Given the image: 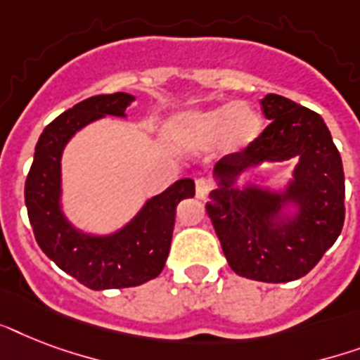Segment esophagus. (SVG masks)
<instances>
[{"instance_id":"34e87169","label":"esophagus","mask_w":360,"mask_h":360,"mask_svg":"<svg viewBox=\"0 0 360 360\" xmlns=\"http://www.w3.org/2000/svg\"><path fill=\"white\" fill-rule=\"evenodd\" d=\"M209 191H211V183H209L205 177H200L196 179V196L200 200H205L209 196Z\"/></svg>"}]
</instances>
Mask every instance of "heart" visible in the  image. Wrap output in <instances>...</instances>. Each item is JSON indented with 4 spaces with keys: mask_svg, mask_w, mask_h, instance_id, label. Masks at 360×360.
Wrapping results in <instances>:
<instances>
[{
    "mask_svg": "<svg viewBox=\"0 0 360 360\" xmlns=\"http://www.w3.org/2000/svg\"><path fill=\"white\" fill-rule=\"evenodd\" d=\"M169 132L188 147H207L220 138L226 149H240L259 136L262 117L246 104H228L177 115L169 123Z\"/></svg>",
    "mask_w": 360,
    "mask_h": 360,
    "instance_id": "b5f03b06",
    "label": "heart"
}]
</instances>
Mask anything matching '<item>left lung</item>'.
<instances>
[{"label":"left lung","instance_id":"8db88e82","mask_svg":"<svg viewBox=\"0 0 360 360\" xmlns=\"http://www.w3.org/2000/svg\"><path fill=\"white\" fill-rule=\"evenodd\" d=\"M262 110L271 123L245 149L217 162L220 188L205 203L230 267L259 282H291L308 274L335 245L344 226V168L340 153L321 115L280 95H267ZM299 158L296 179L286 197L300 214L285 225L272 217L281 198L255 187L237 191L233 181L248 165Z\"/></svg>","mask_w":360,"mask_h":360}]
</instances>
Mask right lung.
Masks as SVG:
<instances>
[{
	"label": "right lung",
	"instance_id": "right-lung-1",
	"mask_svg": "<svg viewBox=\"0 0 360 360\" xmlns=\"http://www.w3.org/2000/svg\"><path fill=\"white\" fill-rule=\"evenodd\" d=\"M134 101L127 93L97 95L82 101L42 130L25 179V207L41 250L65 273L91 290L140 285L162 273L169 254L175 207L194 196V181L181 179L146 203L130 224L115 236L80 233L59 209L61 153L76 130L103 115L124 117Z\"/></svg>",
	"mask_w": 360,
	"mask_h": 360
}]
</instances>
